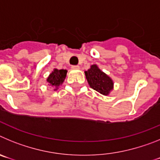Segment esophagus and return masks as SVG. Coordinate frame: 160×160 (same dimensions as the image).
Segmentation results:
<instances>
[{
  "label": "esophagus",
  "mask_w": 160,
  "mask_h": 160,
  "mask_svg": "<svg viewBox=\"0 0 160 160\" xmlns=\"http://www.w3.org/2000/svg\"><path fill=\"white\" fill-rule=\"evenodd\" d=\"M71 68L73 70H78V69H79V66H72Z\"/></svg>",
  "instance_id": "34e87169"
}]
</instances>
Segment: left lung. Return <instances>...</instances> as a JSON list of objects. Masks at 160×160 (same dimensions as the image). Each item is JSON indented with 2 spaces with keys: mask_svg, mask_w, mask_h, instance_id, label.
<instances>
[{
  "mask_svg": "<svg viewBox=\"0 0 160 160\" xmlns=\"http://www.w3.org/2000/svg\"><path fill=\"white\" fill-rule=\"evenodd\" d=\"M90 87L103 95H107L113 89V82L105 73L98 68L96 65L85 72Z\"/></svg>",
  "mask_w": 160,
  "mask_h": 160,
  "instance_id": "obj_1",
  "label": "left lung"
}]
</instances>
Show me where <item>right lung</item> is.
Masks as SVG:
<instances>
[{
    "mask_svg": "<svg viewBox=\"0 0 160 160\" xmlns=\"http://www.w3.org/2000/svg\"><path fill=\"white\" fill-rule=\"evenodd\" d=\"M67 70H57L55 69L47 78V82L52 86L58 87L64 82L66 78Z\"/></svg>",
    "mask_w": 160,
    "mask_h": 160,
    "instance_id": "obj_1",
    "label": "right lung"
}]
</instances>
